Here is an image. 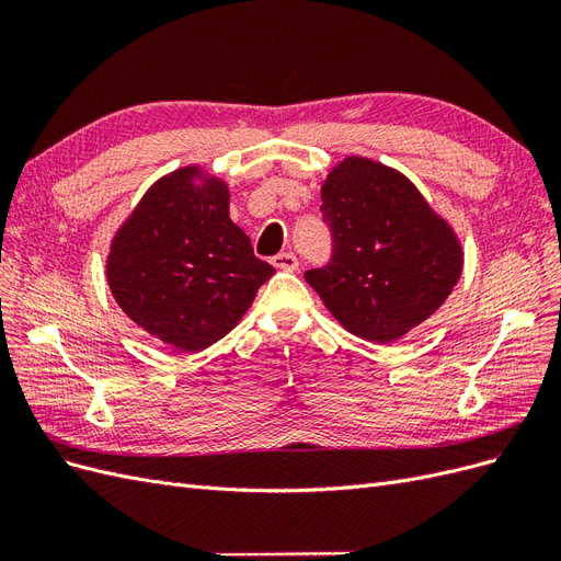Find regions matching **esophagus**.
Returning a JSON list of instances; mask_svg holds the SVG:
<instances>
[{"instance_id": "esophagus-1", "label": "esophagus", "mask_w": 561, "mask_h": 561, "mask_svg": "<svg viewBox=\"0 0 561 561\" xmlns=\"http://www.w3.org/2000/svg\"><path fill=\"white\" fill-rule=\"evenodd\" d=\"M271 264H274L276 268H280V271H295L297 266H299V262H297V257L293 252H280V254H276L274 260H271Z\"/></svg>"}]
</instances>
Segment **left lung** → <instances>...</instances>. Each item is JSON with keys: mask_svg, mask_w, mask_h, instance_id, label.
Listing matches in <instances>:
<instances>
[{"mask_svg": "<svg viewBox=\"0 0 561 561\" xmlns=\"http://www.w3.org/2000/svg\"><path fill=\"white\" fill-rule=\"evenodd\" d=\"M334 262L307 283L346 332L398 342L449 299L463 245L416 184L381 161L344 157L320 184Z\"/></svg>", "mask_w": 561, "mask_h": 561, "instance_id": "obj_1", "label": "left lung"}]
</instances>
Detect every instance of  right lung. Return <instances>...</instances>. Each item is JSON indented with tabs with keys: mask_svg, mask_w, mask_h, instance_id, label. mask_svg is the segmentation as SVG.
I'll return each mask as SVG.
<instances>
[{
	"mask_svg": "<svg viewBox=\"0 0 561 561\" xmlns=\"http://www.w3.org/2000/svg\"><path fill=\"white\" fill-rule=\"evenodd\" d=\"M229 196L222 178L182 165L151 184L112 236V297L135 325L184 353L229 334L274 276L231 222Z\"/></svg>",
	"mask_w": 561,
	"mask_h": 561,
	"instance_id": "obj_1",
	"label": "right lung"
}]
</instances>
